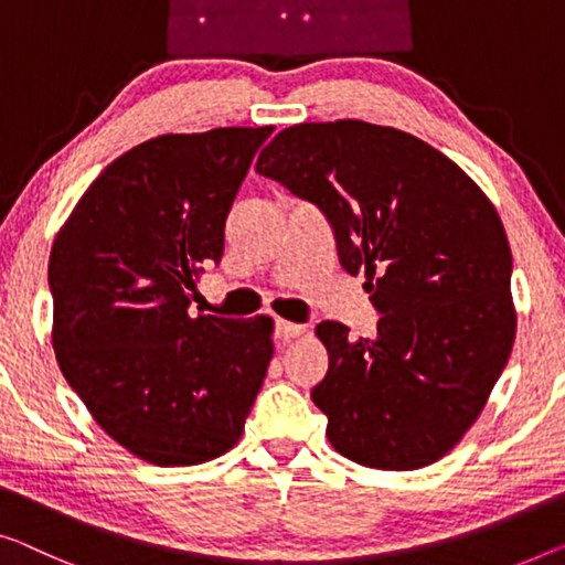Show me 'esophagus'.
<instances>
[{
  "label": "esophagus",
  "instance_id": "esophagus-1",
  "mask_svg": "<svg viewBox=\"0 0 565 565\" xmlns=\"http://www.w3.org/2000/svg\"><path fill=\"white\" fill-rule=\"evenodd\" d=\"M274 332H276V337H279V340H294V337L305 334V327L294 324V322H286V319H276Z\"/></svg>",
  "mask_w": 565,
  "mask_h": 565
}]
</instances>
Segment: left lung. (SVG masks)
<instances>
[{"instance_id": "obj_1", "label": "left lung", "mask_w": 565, "mask_h": 565, "mask_svg": "<svg viewBox=\"0 0 565 565\" xmlns=\"http://www.w3.org/2000/svg\"><path fill=\"white\" fill-rule=\"evenodd\" d=\"M256 172L322 210L381 311L373 340L317 324L330 367L311 401L327 439L363 467L434 465L482 414L515 342L498 210L439 149L358 119L289 126Z\"/></svg>"}]
</instances>
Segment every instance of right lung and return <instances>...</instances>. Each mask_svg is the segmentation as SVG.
<instances>
[{
  "mask_svg": "<svg viewBox=\"0 0 565 565\" xmlns=\"http://www.w3.org/2000/svg\"><path fill=\"white\" fill-rule=\"evenodd\" d=\"M271 131L164 134L124 151L55 235L57 365L96 424L149 465H202L233 449L274 358L271 317L188 311Z\"/></svg>",
  "mask_w": 565,
  "mask_h": 565,
  "instance_id": "1",
  "label": "right lung"
}]
</instances>
